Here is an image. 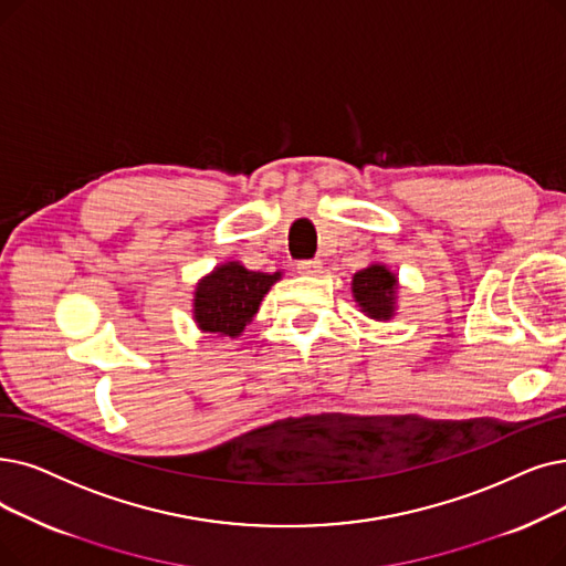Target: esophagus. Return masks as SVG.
Wrapping results in <instances>:
<instances>
[{
	"instance_id": "obj_1",
	"label": "esophagus",
	"mask_w": 566,
	"mask_h": 566,
	"mask_svg": "<svg viewBox=\"0 0 566 566\" xmlns=\"http://www.w3.org/2000/svg\"><path fill=\"white\" fill-rule=\"evenodd\" d=\"M296 270H298V275H318V273H322V263H318V261H301V263H296Z\"/></svg>"
}]
</instances>
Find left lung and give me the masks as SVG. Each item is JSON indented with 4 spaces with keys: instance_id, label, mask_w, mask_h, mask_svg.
<instances>
[{
    "instance_id": "1",
    "label": "left lung",
    "mask_w": 566,
    "mask_h": 566,
    "mask_svg": "<svg viewBox=\"0 0 566 566\" xmlns=\"http://www.w3.org/2000/svg\"><path fill=\"white\" fill-rule=\"evenodd\" d=\"M400 280L386 263L373 261L352 277V296L360 312L375 322H390L398 312Z\"/></svg>"
}]
</instances>
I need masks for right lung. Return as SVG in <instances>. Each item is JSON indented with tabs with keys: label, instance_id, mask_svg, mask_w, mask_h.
I'll return each instance as SVG.
<instances>
[{
	"label": "right lung",
	"instance_id": "1",
	"mask_svg": "<svg viewBox=\"0 0 566 566\" xmlns=\"http://www.w3.org/2000/svg\"><path fill=\"white\" fill-rule=\"evenodd\" d=\"M280 280V270L259 273L240 261L214 265L193 289L191 316L196 328L217 337H240L259 312L270 286Z\"/></svg>",
	"mask_w": 566,
	"mask_h": 566
}]
</instances>
